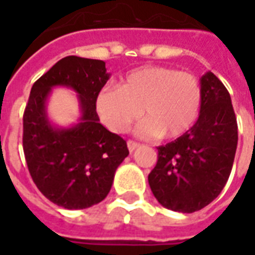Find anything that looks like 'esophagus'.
Listing matches in <instances>:
<instances>
[{
  "mask_svg": "<svg viewBox=\"0 0 255 255\" xmlns=\"http://www.w3.org/2000/svg\"><path fill=\"white\" fill-rule=\"evenodd\" d=\"M127 147L129 151H133V150H136L139 147L138 142H133V140H128L127 142Z\"/></svg>",
  "mask_w": 255,
  "mask_h": 255,
  "instance_id": "obj_1",
  "label": "esophagus"
}]
</instances>
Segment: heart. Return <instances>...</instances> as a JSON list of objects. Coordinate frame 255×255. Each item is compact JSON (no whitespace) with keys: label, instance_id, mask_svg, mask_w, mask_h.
<instances>
[{"label":"heart","instance_id":"heart-1","mask_svg":"<svg viewBox=\"0 0 255 255\" xmlns=\"http://www.w3.org/2000/svg\"><path fill=\"white\" fill-rule=\"evenodd\" d=\"M201 101L202 90L194 75L150 65L128 73L120 87L101 90L95 106L102 123L113 132H126L142 115L146 117L138 127L142 136L172 139L192 127Z\"/></svg>","mask_w":255,"mask_h":255}]
</instances>
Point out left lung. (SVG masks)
Returning <instances> with one entry per match:
<instances>
[{
    "label": "left lung",
    "instance_id": "left-lung-1",
    "mask_svg": "<svg viewBox=\"0 0 255 255\" xmlns=\"http://www.w3.org/2000/svg\"><path fill=\"white\" fill-rule=\"evenodd\" d=\"M199 116L187 132L158 146L149 173L157 201L166 209L192 213L219 197L230 177L238 146V124L231 95L210 71L201 78Z\"/></svg>",
    "mask_w": 255,
    "mask_h": 255
}]
</instances>
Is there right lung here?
Segmentation results:
<instances>
[{"mask_svg": "<svg viewBox=\"0 0 255 255\" xmlns=\"http://www.w3.org/2000/svg\"><path fill=\"white\" fill-rule=\"evenodd\" d=\"M101 60L68 56L53 65L31 89L23 116V150L32 180L45 197L65 209H86L104 201L115 173L129 154L126 140L100 123L95 100L109 80ZM53 87L78 94L81 117L58 128L47 116Z\"/></svg>", "mask_w": 255, "mask_h": 255, "instance_id": "obj_1", "label": "right lung"}]
</instances>
